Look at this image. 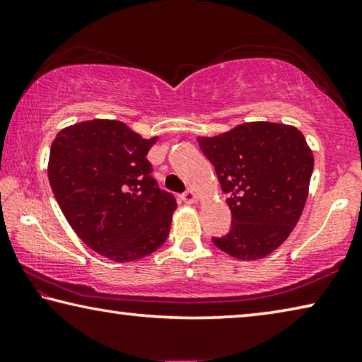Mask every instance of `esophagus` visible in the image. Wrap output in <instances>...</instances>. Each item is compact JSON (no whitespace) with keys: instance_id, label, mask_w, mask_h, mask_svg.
I'll use <instances>...</instances> for the list:
<instances>
[{"instance_id":"obj_1","label":"esophagus","mask_w":362,"mask_h":362,"mask_svg":"<svg viewBox=\"0 0 362 362\" xmlns=\"http://www.w3.org/2000/svg\"><path fill=\"white\" fill-rule=\"evenodd\" d=\"M183 202L185 203H188V204H192V203H197V193L193 192V190H187L185 193H182V197H180Z\"/></svg>"}]
</instances>
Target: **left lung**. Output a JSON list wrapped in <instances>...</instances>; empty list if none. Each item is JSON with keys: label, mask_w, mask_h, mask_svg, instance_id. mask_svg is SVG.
<instances>
[{"label": "left lung", "mask_w": 362, "mask_h": 362, "mask_svg": "<svg viewBox=\"0 0 362 362\" xmlns=\"http://www.w3.org/2000/svg\"><path fill=\"white\" fill-rule=\"evenodd\" d=\"M214 165L233 214L213 244L239 260H258L293 233L304 209L314 156L298 128L272 122L242 123L228 133L198 138Z\"/></svg>", "instance_id": "8db88e82"}]
</instances>
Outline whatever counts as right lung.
<instances>
[{
	"label": "right lung",
	"instance_id": "obj_1",
	"mask_svg": "<svg viewBox=\"0 0 362 362\" xmlns=\"http://www.w3.org/2000/svg\"><path fill=\"white\" fill-rule=\"evenodd\" d=\"M144 139L117 120H88L53 139L48 180L58 206L89 249L123 263L164 244L177 202L153 177Z\"/></svg>",
	"mask_w": 362,
	"mask_h": 362
}]
</instances>
